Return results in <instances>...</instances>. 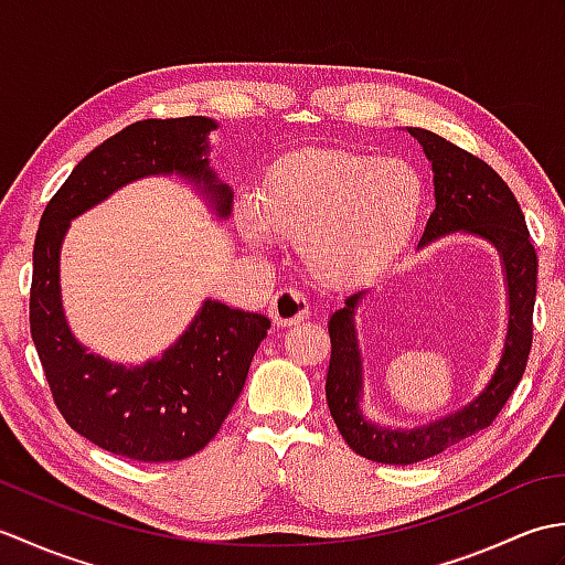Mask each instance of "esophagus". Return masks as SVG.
Instances as JSON below:
<instances>
[{
	"label": "esophagus",
	"instance_id": "obj_1",
	"mask_svg": "<svg viewBox=\"0 0 565 565\" xmlns=\"http://www.w3.org/2000/svg\"><path fill=\"white\" fill-rule=\"evenodd\" d=\"M308 316V301L296 289L276 291L269 303V318L276 328L298 326Z\"/></svg>",
	"mask_w": 565,
	"mask_h": 565
}]
</instances>
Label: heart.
Segmentation results:
<instances>
[{
  "instance_id": "heart-1",
  "label": "heart",
  "mask_w": 565,
  "mask_h": 565,
  "mask_svg": "<svg viewBox=\"0 0 565 565\" xmlns=\"http://www.w3.org/2000/svg\"><path fill=\"white\" fill-rule=\"evenodd\" d=\"M423 199V179L401 160L313 148L276 162L257 194L237 201L235 223L255 249H267L271 237L296 245L310 279L342 289L398 255Z\"/></svg>"
}]
</instances>
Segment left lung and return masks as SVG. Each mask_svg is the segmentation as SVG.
Returning <instances> with one entry per match:
<instances>
[{
    "label": "left lung",
    "mask_w": 565,
    "mask_h": 565,
    "mask_svg": "<svg viewBox=\"0 0 565 565\" xmlns=\"http://www.w3.org/2000/svg\"><path fill=\"white\" fill-rule=\"evenodd\" d=\"M435 174V213L417 249L447 235H473L500 255L508 296V330L498 366L473 401L417 427H388L364 413V356L356 334V308L366 291H354L328 320L332 354L326 381L330 415L350 449L369 461L407 466L437 456L493 423L526 369L532 350L536 298V252L518 199L502 177L471 152L425 128H407Z\"/></svg>",
    "instance_id": "8db88e82"
}]
</instances>
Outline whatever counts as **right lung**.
I'll use <instances>...</instances> for the list:
<instances>
[{
    "instance_id": "obj_1",
    "label": "right lung",
    "mask_w": 565,
    "mask_h": 565,
    "mask_svg": "<svg viewBox=\"0 0 565 565\" xmlns=\"http://www.w3.org/2000/svg\"><path fill=\"white\" fill-rule=\"evenodd\" d=\"M213 118H148L104 140L47 203L33 245L31 338L67 425L97 447L136 461H179L218 435L243 393L269 318L206 298L186 330L142 364L89 352L72 332L60 289L70 223L140 179L179 177L218 221L233 189L211 167Z\"/></svg>"
}]
</instances>
